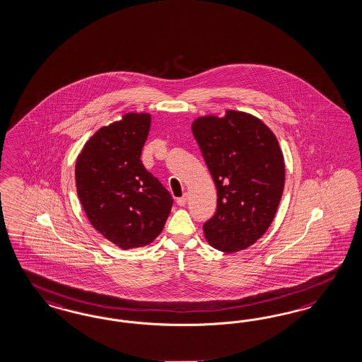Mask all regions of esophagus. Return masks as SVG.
<instances>
[{"mask_svg": "<svg viewBox=\"0 0 362 362\" xmlns=\"http://www.w3.org/2000/svg\"><path fill=\"white\" fill-rule=\"evenodd\" d=\"M176 203H177L179 206H186V203H187V194H185L183 197L177 198V199H176Z\"/></svg>", "mask_w": 362, "mask_h": 362, "instance_id": "obj_1", "label": "esophagus"}]
</instances>
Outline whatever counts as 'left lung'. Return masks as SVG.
<instances>
[{"label":"left lung","mask_w":362,"mask_h":362,"mask_svg":"<svg viewBox=\"0 0 362 362\" xmlns=\"http://www.w3.org/2000/svg\"><path fill=\"white\" fill-rule=\"evenodd\" d=\"M191 128L218 194L204 237L228 254L247 249L273 223L282 198L285 160L278 139L261 119L235 110L199 116Z\"/></svg>","instance_id":"obj_1"}]
</instances>
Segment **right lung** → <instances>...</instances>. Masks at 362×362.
<instances>
[{"label":"right lung","mask_w":362,"mask_h":362,"mask_svg":"<svg viewBox=\"0 0 362 362\" xmlns=\"http://www.w3.org/2000/svg\"><path fill=\"white\" fill-rule=\"evenodd\" d=\"M148 112H128L88 139L75 167L88 221L122 250L144 247L162 233L174 199L140 160Z\"/></svg>","instance_id":"right-lung-1"}]
</instances>
